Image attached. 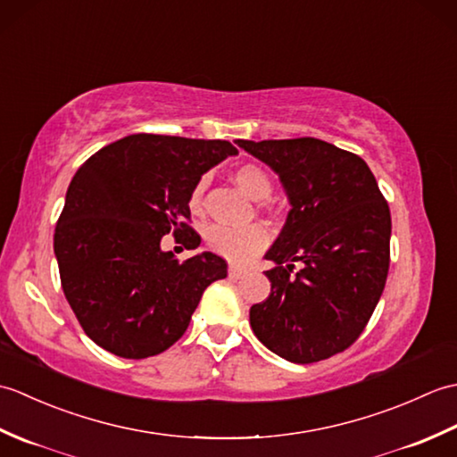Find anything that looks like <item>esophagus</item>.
<instances>
[{"label": "esophagus", "instance_id": "esophagus-1", "mask_svg": "<svg viewBox=\"0 0 457 457\" xmlns=\"http://www.w3.org/2000/svg\"><path fill=\"white\" fill-rule=\"evenodd\" d=\"M245 275H247L245 269L236 267V265L229 267V277H231V278H241V277H245Z\"/></svg>", "mask_w": 457, "mask_h": 457}]
</instances>
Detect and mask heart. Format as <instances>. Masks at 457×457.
Listing matches in <instances>:
<instances>
[{
  "mask_svg": "<svg viewBox=\"0 0 457 457\" xmlns=\"http://www.w3.org/2000/svg\"><path fill=\"white\" fill-rule=\"evenodd\" d=\"M234 180L237 187L244 190L249 198L267 200L273 192V180L270 174L259 167L255 162H244L236 167ZM204 192H206V177L194 182L188 194V206L192 212H200L204 206ZM206 244L208 247L221 257H226L234 263H244V261L257 255L269 244V234L263 226H249V228H228V226H210L206 229Z\"/></svg>",
  "mask_w": 457,
  "mask_h": 457,
  "instance_id": "1",
  "label": "heart"
}]
</instances>
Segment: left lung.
I'll return each instance as SVG.
<instances>
[{
  "instance_id": "left-lung-1",
  "label": "left lung",
  "mask_w": 457,
  "mask_h": 457,
  "mask_svg": "<svg viewBox=\"0 0 457 457\" xmlns=\"http://www.w3.org/2000/svg\"><path fill=\"white\" fill-rule=\"evenodd\" d=\"M267 162L288 218L265 259L270 295L251 306L259 342L293 363L342 353L361 336L391 263V212L357 154L314 137L236 141Z\"/></svg>"
}]
</instances>
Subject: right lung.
<instances>
[{
    "instance_id": "obj_1",
    "label": "right lung",
    "mask_w": 457,
    "mask_h": 457,
    "mask_svg": "<svg viewBox=\"0 0 457 457\" xmlns=\"http://www.w3.org/2000/svg\"><path fill=\"white\" fill-rule=\"evenodd\" d=\"M236 153L221 139L135 133L105 145L74 174L54 255L64 296L94 344L145 359L187 332L202 293L228 277V263L210 251L179 261L161 239L172 231L187 249L200 245L190 188Z\"/></svg>"
}]
</instances>
